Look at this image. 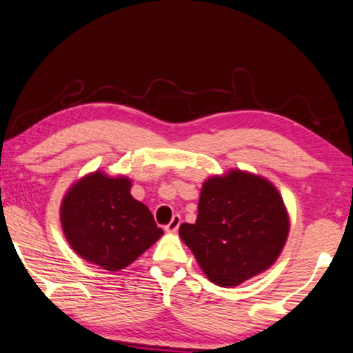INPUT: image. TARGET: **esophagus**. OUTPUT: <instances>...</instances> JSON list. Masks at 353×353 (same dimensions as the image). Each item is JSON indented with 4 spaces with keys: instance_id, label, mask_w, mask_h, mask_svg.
I'll return each instance as SVG.
<instances>
[{
    "instance_id": "1",
    "label": "esophagus",
    "mask_w": 353,
    "mask_h": 353,
    "mask_svg": "<svg viewBox=\"0 0 353 353\" xmlns=\"http://www.w3.org/2000/svg\"><path fill=\"white\" fill-rule=\"evenodd\" d=\"M179 226H181V216L174 215L172 220L166 225V231H169V233H174V231L179 230Z\"/></svg>"
}]
</instances>
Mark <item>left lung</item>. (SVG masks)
Segmentation results:
<instances>
[{"label":"left lung","instance_id":"1","mask_svg":"<svg viewBox=\"0 0 353 353\" xmlns=\"http://www.w3.org/2000/svg\"><path fill=\"white\" fill-rule=\"evenodd\" d=\"M282 195L264 177L230 171L205 181L194 225L179 236L200 269L220 287H236L269 269L288 236Z\"/></svg>","mask_w":353,"mask_h":353}]
</instances>
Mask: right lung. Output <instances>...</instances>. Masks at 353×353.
Here are the masks:
<instances>
[{
    "label": "right lung",
    "mask_w": 353,
    "mask_h": 353,
    "mask_svg": "<svg viewBox=\"0 0 353 353\" xmlns=\"http://www.w3.org/2000/svg\"><path fill=\"white\" fill-rule=\"evenodd\" d=\"M130 187L127 177L96 171L71 185L61 202L70 246L105 270L125 269L163 236L148 207L132 197Z\"/></svg>",
    "instance_id": "add662e5"
}]
</instances>
